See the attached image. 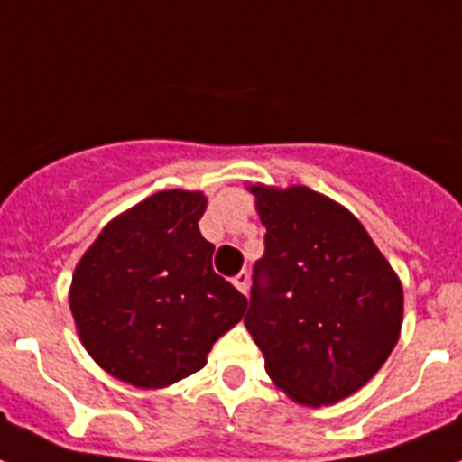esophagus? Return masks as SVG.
<instances>
[{"label": "esophagus", "mask_w": 462, "mask_h": 462, "mask_svg": "<svg viewBox=\"0 0 462 462\" xmlns=\"http://www.w3.org/2000/svg\"><path fill=\"white\" fill-rule=\"evenodd\" d=\"M232 284H235V287H237L242 294H246V291H249V273H246V270H242L239 275H235Z\"/></svg>", "instance_id": "obj_1"}]
</instances>
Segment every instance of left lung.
Here are the masks:
<instances>
[{
	"instance_id": "1",
	"label": "left lung",
	"mask_w": 462,
	"mask_h": 462,
	"mask_svg": "<svg viewBox=\"0 0 462 462\" xmlns=\"http://www.w3.org/2000/svg\"><path fill=\"white\" fill-rule=\"evenodd\" d=\"M265 254L254 265L244 325L275 387L332 406L365 384L396 346L399 275L354 213L303 185H251Z\"/></svg>"
}]
</instances>
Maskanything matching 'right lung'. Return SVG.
<instances>
[{"mask_svg":"<svg viewBox=\"0 0 462 462\" xmlns=\"http://www.w3.org/2000/svg\"><path fill=\"white\" fill-rule=\"evenodd\" d=\"M204 211L201 192L152 194L116 216L75 265V328L116 380L140 389L185 380L242 320L249 301L213 273Z\"/></svg>","mask_w":462,"mask_h":462,"instance_id":"add662e5","label":"right lung"}]
</instances>
